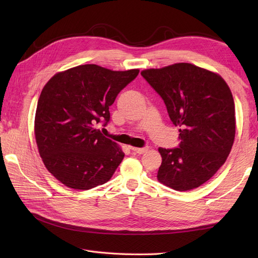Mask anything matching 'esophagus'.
Instances as JSON below:
<instances>
[{
  "mask_svg": "<svg viewBox=\"0 0 258 258\" xmlns=\"http://www.w3.org/2000/svg\"><path fill=\"white\" fill-rule=\"evenodd\" d=\"M131 151L134 153H137V154H144L148 151V146H145V147H130Z\"/></svg>",
  "mask_w": 258,
  "mask_h": 258,
  "instance_id": "34e87169",
  "label": "esophagus"
}]
</instances>
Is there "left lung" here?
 <instances>
[{
    "label": "left lung",
    "mask_w": 258,
    "mask_h": 258,
    "mask_svg": "<svg viewBox=\"0 0 258 258\" xmlns=\"http://www.w3.org/2000/svg\"><path fill=\"white\" fill-rule=\"evenodd\" d=\"M166 104L179 129V144L159 147L157 178L178 191L197 188L227 159L236 134L235 102L222 77L190 63L141 72Z\"/></svg>",
    "instance_id": "left-lung-1"
}]
</instances>
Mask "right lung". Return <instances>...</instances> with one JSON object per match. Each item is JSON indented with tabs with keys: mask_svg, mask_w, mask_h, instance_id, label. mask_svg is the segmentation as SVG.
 I'll list each match as a JSON object with an SVG mask.
<instances>
[{
	"mask_svg": "<svg viewBox=\"0 0 258 258\" xmlns=\"http://www.w3.org/2000/svg\"><path fill=\"white\" fill-rule=\"evenodd\" d=\"M138 74V69L84 64L57 73L44 86L34 135L45 167L59 182L87 190L112 177L124 154L97 127L110 121L108 107Z\"/></svg>",
	"mask_w": 258,
	"mask_h": 258,
	"instance_id": "1",
	"label": "right lung"
}]
</instances>
